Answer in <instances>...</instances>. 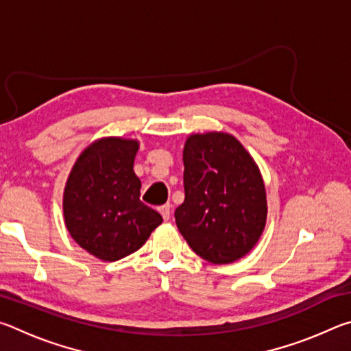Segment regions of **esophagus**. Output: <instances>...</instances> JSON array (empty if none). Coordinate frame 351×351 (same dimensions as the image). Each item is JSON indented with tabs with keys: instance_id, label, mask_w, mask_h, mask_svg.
<instances>
[{
	"instance_id": "obj_1",
	"label": "esophagus",
	"mask_w": 351,
	"mask_h": 351,
	"mask_svg": "<svg viewBox=\"0 0 351 351\" xmlns=\"http://www.w3.org/2000/svg\"><path fill=\"white\" fill-rule=\"evenodd\" d=\"M159 213H161V215H162L164 221H167V219H170V215H171L170 204H164V206L159 207Z\"/></svg>"
}]
</instances>
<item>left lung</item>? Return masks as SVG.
I'll return each instance as SVG.
<instances>
[{"instance_id":"left-lung-1","label":"left lung","mask_w":351,"mask_h":351,"mask_svg":"<svg viewBox=\"0 0 351 351\" xmlns=\"http://www.w3.org/2000/svg\"><path fill=\"white\" fill-rule=\"evenodd\" d=\"M184 203L176 226L195 254L232 263L257 245L268 203L258 165L239 139L223 132L190 134L182 150Z\"/></svg>"}]
</instances>
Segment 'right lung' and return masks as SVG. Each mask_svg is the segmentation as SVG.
<instances>
[{"mask_svg":"<svg viewBox=\"0 0 351 351\" xmlns=\"http://www.w3.org/2000/svg\"><path fill=\"white\" fill-rule=\"evenodd\" d=\"M139 141L116 136L91 142L71 169L63 217L74 241L94 257L116 261L138 251L162 223L139 199L133 165Z\"/></svg>","mask_w":351,"mask_h":351,"instance_id":"obj_1","label":"right lung"}]
</instances>
